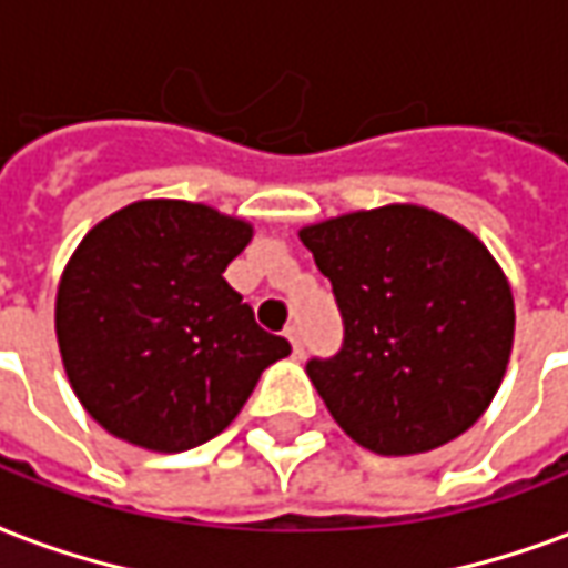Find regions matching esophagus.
<instances>
[{"mask_svg": "<svg viewBox=\"0 0 568 568\" xmlns=\"http://www.w3.org/2000/svg\"><path fill=\"white\" fill-rule=\"evenodd\" d=\"M287 339H291L293 352H296V355H303V346H306V343H303V331H300L296 324H291V327H287Z\"/></svg>", "mask_w": 568, "mask_h": 568, "instance_id": "obj_1", "label": "esophagus"}]
</instances>
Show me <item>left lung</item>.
<instances>
[{
    "label": "left lung",
    "mask_w": 568,
    "mask_h": 568,
    "mask_svg": "<svg viewBox=\"0 0 568 568\" xmlns=\"http://www.w3.org/2000/svg\"><path fill=\"white\" fill-rule=\"evenodd\" d=\"M331 277L343 346L308 358L334 420L377 455H420L467 433L514 346V293L479 237L393 203L300 232Z\"/></svg>",
    "instance_id": "8db88e82"
}]
</instances>
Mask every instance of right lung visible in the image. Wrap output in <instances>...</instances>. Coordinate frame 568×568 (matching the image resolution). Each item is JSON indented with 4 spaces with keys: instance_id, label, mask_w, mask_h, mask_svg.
<instances>
[{
    "instance_id": "1",
    "label": "right lung",
    "mask_w": 568,
    "mask_h": 568,
    "mask_svg": "<svg viewBox=\"0 0 568 568\" xmlns=\"http://www.w3.org/2000/svg\"><path fill=\"white\" fill-rule=\"evenodd\" d=\"M253 229L213 206L139 201L82 237L54 331L82 408L148 452H187L237 417L260 374L291 355L222 277Z\"/></svg>"
}]
</instances>
